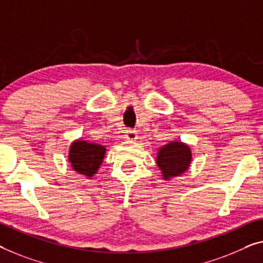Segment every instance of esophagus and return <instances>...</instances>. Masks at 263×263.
<instances>
[{
  "instance_id": "obj_1",
  "label": "esophagus",
  "mask_w": 263,
  "mask_h": 263,
  "mask_svg": "<svg viewBox=\"0 0 263 263\" xmlns=\"http://www.w3.org/2000/svg\"><path fill=\"white\" fill-rule=\"evenodd\" d=\"M125 138L128 140H136L137 132L135 130H132V128H127V130H125Z\"/></svg>"
}]
</instances>
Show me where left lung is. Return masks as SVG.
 Masks as SVG:
<instances>
[{
    "instance_id": "8db88e82",
    "label": "left lung",
    "mask_w": 263,
    "mask_h": 263,
    "mask_svg": "<svg viewBox=\"0 0 263 263\" xmlns=\"http://www.w3.org/2000/svg\"><path fill=\"white\" fill-rule=\"evenodd\" d=\"M191 162V151L187 145L172 142L162 147L157 156V164L165 179L182 175Z\"/></svg>"
}]
</instances>
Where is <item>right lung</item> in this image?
<instances>
[{
  "mask_svg": "<svg viewBox=\"0 0 263 263\" xmlns=\"http://www.w3.org/2000/svg\"><path fill=\"white\" fill-rule=\"evenodd\" d=\"M105 151L101 145L77 140L70 146L69 162L77 172L92 177L103 162Z\"/></svg>",
  "mask_w": 263,
  "mask_h": 263,
  "instance_id": "right-lung-1",
  "label": "right lung"
}]
</instances>
